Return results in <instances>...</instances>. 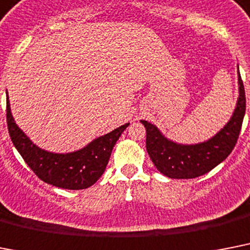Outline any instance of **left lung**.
I'll return each instance as SVG.
<instances>
[{
  "mask_svg": "<svg viewBox=\"0 0 250 250\" xmlns=\"http://www.w3.org/2000/svg\"><path fill=\"white\" fill-rule=\"evenodd\" d=\"M239 97L230 121L204 143H174L167 139L157 125L141 121L146 129V150L160 173L169 178H195L208 173L226 159L236 145L245 114V91L240 74L237 76Z\"/></svg>",
  "mask_w": 250,
  "mask_h": 250,
  "instance_id": "left-lung-1",
  "label": "left lung"
}]
</instances>
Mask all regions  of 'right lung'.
<instances>
[{
	"label": "right lung",
	"instance_id": "obj_1",
	"mask_svg": "<svg viewBox=\"0 0 250 250\" xmlns=\"http://www.w3.org/2000/svg\"><path fill=\"white\" fill-rule=\"evenodd\" d=\"M7 128L14 146L30 169L46 184L66 190H83L92 186L104 173L111 150L129 123L100 136L72 153H51L38 147L15 123L6 97Z\"/></svg>",
	"mask_w": 250,
	"mask_h": 250
}]
</instances>
